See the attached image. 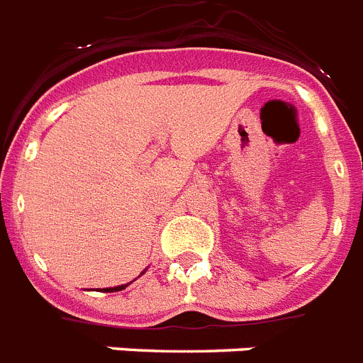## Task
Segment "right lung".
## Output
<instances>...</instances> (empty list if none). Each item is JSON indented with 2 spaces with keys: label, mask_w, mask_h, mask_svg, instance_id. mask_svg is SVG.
I'll return each instance as SVG.
<instances>
[{
  "label": "right lung",
  "mask_w": 363,
  "mask_h": 363,
  "mask_svg": "<svg viewBox=\"0 0 363 363\" xmlns=\"http://www.w3.org/2000/svg\"><path fill=\"white\" fill-rule=\"evenodd\" d=\"M142 274H144V272H142ZM127 285H129V283H127ZM127 285H118V286H110V289H103L104 292H118V291H123V289H125Z\"/></svg>",
  "instance_id": "right-lung-1"
}]
</instances>
